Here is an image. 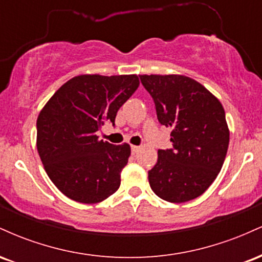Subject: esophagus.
<instances>
[{
  "label": "esophagus",
  "mask_w": 262,
  "mask_h": 262,
  "mask_svg": "<svg viewBox=\"0 0 262 262\" xmlns=\"http://www.w3.org/2000/svg\"><path fill=\"white\" fill-rule=\"evenodd\" d=\"M132 152H133V154H137L138 151H139L140 150V146H137V145H132Z\"/></svg>",
  "instance_id": "esophagus-1"
}]
</instances>
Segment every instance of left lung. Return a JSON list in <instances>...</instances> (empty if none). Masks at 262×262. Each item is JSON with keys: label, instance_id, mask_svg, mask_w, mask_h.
I'll return each mask as SVG.
<instances>
[{"label": "left lung", "instance_id": "obj_1", "mask_svg": "<svg viewBox=\"0 0 262 262\" xmlns=\"http://www.w3.org/2000/svg\"><path fill=\"white\" fill-rule=\"evenodd\" d=\"M159 122L171 127L172 148L159 150L149 171L156 196L172 203L194 200L218 176L229 145L225 112L215 96L183 75H140Z\"/></svg>", "mask_w": 262, "mask_h": 262}]
</instances>
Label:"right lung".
I'll use <instances>...</instances> for the list:
<instances>
[{
	"instance_id": "obj_1",
	"label": "right lung",
	"mask_w": 262,
	"mask_h": 262,
	"mask_svg": "<svg viewBox=\"0 0 262 262\" xmlns=\"http://www.w3.org/2000/svg\"><path fill=\"white\" fill-rule=\"evenodd\" d=\"M139 86L137 75H80L52 96L37 119V149L44 169L66 197L98 203L121 185L130 156L129 144L98 139L106 122Z\"/></svg>"
}]
</instances>
